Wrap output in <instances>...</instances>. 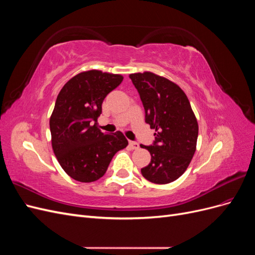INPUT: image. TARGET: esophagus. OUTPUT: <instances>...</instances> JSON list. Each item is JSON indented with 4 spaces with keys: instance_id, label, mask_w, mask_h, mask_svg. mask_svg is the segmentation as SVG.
<instances>
[{
    "instance_id": "34e87169",
    "label": "esophagus",
    "mask_w": 255,
    "mask_h": 255,
    "mask_svg": "<svg viewBox=\"0 0 255 255\" xmlns=\"http://www.w3.org/2000/svg\"><path fill=\"white\" fill-rule=\"evenodd\" d=\"M128 145L130 146V149H138V148H139V144H138L136 141H129L128 142Z\"/></svg>"
}]
</instances>
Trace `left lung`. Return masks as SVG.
<instances>
[{
	"label": "left lung",
	"mask_w": 255,
	"mask_h": 255,
	"mask_svg": "<svg viewBox=\"0 0 255 255\" xmlns=\"http://www.w3.org/2000/svg\"><path fill=\"white\" fill-rule=\"evenodd\" d=\"M144 109L145 122L155 129V140L142 145L151 154L141 168L144 179L155 184L175 181L186 171L196 152L198 122L184 91L152 72L129 74Z\"/></svg>",
	"instance_id": "left-lung-1"
}]
</instances>
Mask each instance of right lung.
<instances>
[{
  "label": "right lung",
  "instance_id": "obj_1",
  "mask_svg": "<svg viewBox=\"0 0 255 255\" xmlns=\"http://www.w3.org/2000/svg\"><path fill=\"white\" fill-rule=\"evenodd\" d=\"M122 80L120 74L99 70L82 72L57 96L50 118L52 148L61 168L75 181L99 180L115 154L128 143L120 130L106 134L96 125L104 99Z\"/></svg>",
  "mask_w": 255,
  "mask_h": 255
}]
</instances>
